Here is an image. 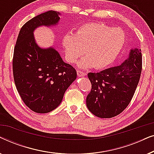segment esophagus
<instances>
[{"instance_id": "34e87169", "label": "esophagus", "mask_w": 154, "mask_h": 154, "mask_svg": "<svg viewBox=\"0 0 154 154\" xmlns=\"http://www.w3.org/2000/svg\"><path fill=\"white\" fill-rule=\"evenodd\" d=\"M77 74L80 77H82V76H85V75H86V73H84L83 71H80V70H77Z\"/></svg>"}]
</instances>
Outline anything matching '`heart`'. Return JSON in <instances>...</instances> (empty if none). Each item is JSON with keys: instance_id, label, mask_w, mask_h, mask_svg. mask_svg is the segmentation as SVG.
I'll return each instance as SVG.
<instances>
[{"instance_id": "1", "label": "heart", "mask_w": 154, "mask_h": 154, "mask_svg": "<svg viewBox=\"0 0 154 154\" xmlns=\"http://www.w3.org/2000/svg\"><path fill=\"white\" fill-rule=\"evenodd\" d=\"M125 42V33L102 23H90L80 26L75 34L66 33L62 43L67 60L74 63L83 55L86 57L79 63L83 69H102L108 66L119 55Z\"/></svg>"}]
</instances>
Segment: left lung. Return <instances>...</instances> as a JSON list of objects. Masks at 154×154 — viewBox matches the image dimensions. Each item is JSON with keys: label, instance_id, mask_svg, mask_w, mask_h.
Masks as SVG:
<instances>
[{"label": "left lung", "instance_id": "8db88e82", "mask_svg": "<svg viewBox=\"0 0 154 154\" xmlns=\"http://www.w3.org/2000/svg\"><path fill=\"white\" fill-rule=\"evenodd\" d=\"M142 68L141 50L134 48L119 66L88 73L92 89L86 98V105L90 112L99 118L109 119L123 111L134 95Z\"/></svg>", "mask_w": 154, "mask_h": 154}]
</instances>
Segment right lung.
Returning <instances> with one entry per match:
<instances>
[{
    "label": "right lung",
    "instance_id": "obj_1",
    "mask_svg": "<svg viewBox=\"0 0 154 154\" xmlns=\"http://www.w3.org/2000/svg\"><path fill=\"white\" fill-rule=\"evenodd\" d=\"M60 14L50 10L25 23L14 46V83L23 102L35 113H45L55 109L77 76L75 69L65 63L54 48H40L33 35L38 27L57 24Z\"/></svg>",
    "mask_w": 154,
    "mask_h": 154
}]
</instances>
